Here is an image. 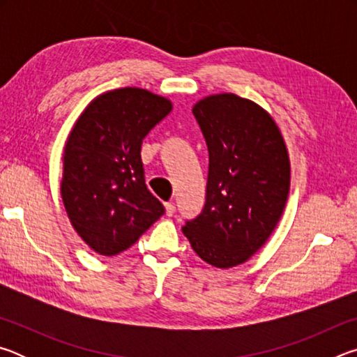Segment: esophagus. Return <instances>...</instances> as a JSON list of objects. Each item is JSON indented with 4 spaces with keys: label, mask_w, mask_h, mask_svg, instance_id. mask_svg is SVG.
<instances>
[{
    "label": "esophagus",
    "mask_w": 357,
    "mask_h": 357,
    "mask_svg": "<svg viewBox=\"0 0 357 357\" xmlns=\"http://www.w3.org/2000/svg\"><path fill=\"white\" fill-rule=\"evenodd\" d=\"M174 213H176V206L173 203H165V214L168 217H172Z\"/></svg>",
    "instance_id": "esophagus-1"
}]
</instances>
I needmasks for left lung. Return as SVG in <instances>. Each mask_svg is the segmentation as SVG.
<instances>
[{
  "instance_id": "1",
  "label": "left lung",
  "mask_w": 357,
  "mask_h": 357,
  "mask_svg": "<svg viewBox=\"0 0 357 357\" xmlns=\"http://www.w3.org/2000/svg\"><path fill=\"white\" fill-rule=\"evenodd\" d=\"M208 144L206 203L184 236L203 261L245 263L279 223L289 192V157L274 118L250 99L211 94L192 108Z\"/></svg>"
}]
</instances>
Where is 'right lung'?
<instances>
[{
	"mask_svg": "<svg viewBox=\"0 0 357 357\" xmlns=\"http://www.w3.org/2000/svg\"><path fill=\"white\" fill-rule=\"evenodd\" d=\"M173 110L170 99L143 88L94 98L64 144L61 198L69 220L96 253L128 250L164 214L144 184L142 143Z\"/></svg>",
	"mask_w": 357,
	"mask_h": 357,
	"instance_id": "right-lung-1",
	"label": "right lung"
}]
</instances>
